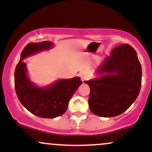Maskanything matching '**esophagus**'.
<instances>
[{
    "instance_id": "34e87169",
    "label": "esophagus",
    "mask_w": 152,
    "mask_h": 152,
    "mask_svg": "<svg viewBox=\"0 0 152 152\" xmlns=\"http://www.w3.org/2000/svg\"><path fill=\"white\" fill-rule=\"evenodd\" d=\"M79 76L81 77L82 81H84L88 78V74L86 71H81L79 73Z\"/></svg>"
}]
</instances>
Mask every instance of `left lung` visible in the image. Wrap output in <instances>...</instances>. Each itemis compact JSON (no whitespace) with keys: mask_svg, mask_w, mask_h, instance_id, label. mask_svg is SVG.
Here are the masks:
<instances>
[{"mask_svg":"<svg viewBox=\"0 0 152 152\" xmlns=\"http://www.w3.org/2000/svg\"><path fill=\"white\" fill-rule=\"evenodd\" d=\"M102 77L84 81L90 87L88 105L94 114L114 117L124 112L139 96L142 66L130 45L114 48L99 70Z\"/></svg>","mask_w":152,"mask_h":152,"instance_id":"8db88e82","label":"left lung"}]
</instances>
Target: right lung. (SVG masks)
Instances as JSON below:
<instances>
[{"mask_svg": "<svg viewBox=\"0 0 152 152\" xmlns=\"http://www.w3.org/2000/svg\"><path fill=\"white\" fill-rule=\"evenodd\" d=\"M51 46L52 43L48 41L26 45L14 74L15 89L20 102L31 113L41 118H53L64 114L71 97L82 83L79 77L60 80L45 88H38L31 83L26 76V64L22 61Z\"/></svg>", "mask_w": 152, "mask_h": 152, "instance_id": "1", "label": "right lung"}]
</instances>
